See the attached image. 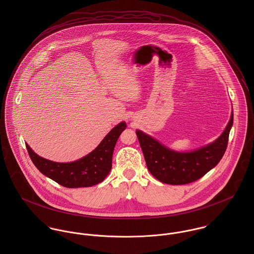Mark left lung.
I'll return each instance as SVG.
<instances>
[{"label":"left lung","instance_id":"obj_1","mask_svg":"<svg viewBox=\"0 0 254 254\" xmlns=\"http://www.w3.org/2000/svg\"><path fill=\"white\" fill-rule=\"evenodd\" d=\"M234 114L215 142L191 152H176L137 130L136 134L145 156L148 171L165 184L185 185L203 177L223 157L229 141Z\"/></svg>","mask_w":254,"mask_h":254}]
</instances>
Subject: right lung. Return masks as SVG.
Masks as SVG:
<instances>
[{"mask_svg":"<svg viewBox=\"0 0 254 254\" xmlns=\"http://www.w3.org/2000/svg\"><path fill=\"white\" fill-rule=\"evenodd\" d=\"M125 128V122L119 123L92 152L69 163H59L45 159L37 155L27 144L26 148L32 162L45 176L65 188L92 187L104 181L109 175L112 166L114 146Z\"/></svg>","mask_w":254,"mask_h":254,"instance_id":"right-lung-1","label":"right lung"}]
</instances>
